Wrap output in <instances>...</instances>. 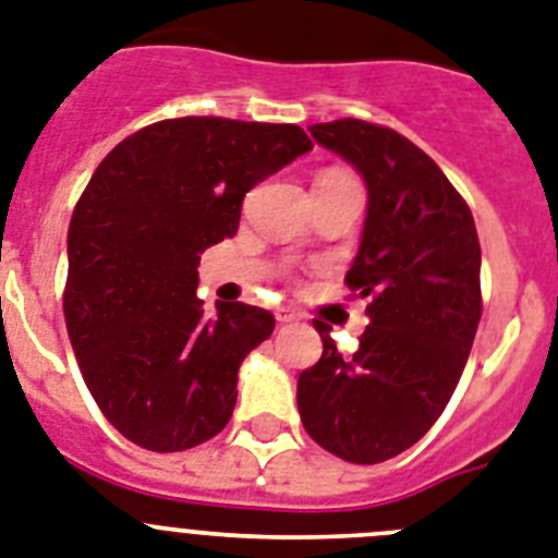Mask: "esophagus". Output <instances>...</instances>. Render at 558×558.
Returning a JSON list of instances; mask_svg holds the SVG:
<instances>
[{
	"label": "esophagus",
	"mask_w": 558,
	"mask_h": 558,
	"mask_svg": "<svg viewBox=\"0 0 558 558\" xmlns=\"http://www.w3.org/2000/svg\"><path fill=\"white\" fill-rule=\"evenodd\" d=\"M275 317H278V323H280V326H289V323H298V319H300V314L294 312V308H286V306H280L278 312H275Z\"/></svg>",
	"instance_id": "1"
}]
</instances>
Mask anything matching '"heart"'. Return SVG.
Wrapping results in <instances>:
<instances>
[{
  "label": "heart",
  "mask_w": 558,
  "mask_h": 558,
  "mask_svg": "<svg viewBox=\"0 0 558 558\" xmlns=\"http://www.w3.org/2000/svg\"><path fill=\"white\" fill-rule=\"evenodd\" d=\"M317 179H333V182H353V179L348 177L345 171H326V173H319Z\"/></svg>",
  "instance_id": "b5f03b06"
}]
</instances>
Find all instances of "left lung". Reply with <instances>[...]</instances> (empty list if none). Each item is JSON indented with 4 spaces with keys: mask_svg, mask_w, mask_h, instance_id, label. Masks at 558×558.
I'll use <instances>...</instances> for the list:
<instances>
[{
    "mask_svg": "<svg viewBox=\"0 0 558 558\" xmlns=\"http://www.w3.org/2000/svg\"><path fill=\"white\" fill-rule=\"evenodd\" d=\"M308 132L365 179L345 283L371 300V326L345 360L314 319L323 356L300 373V421L337 458L381 463L424 438L458 387L483 312L481 241L452 182L399 132L353 118Z\"/></svg>",
    "mask_w": 558,
    "mask_h": 558,
    "instance_id": "obj_1",
    "label": "left lung"
}]
</instances>
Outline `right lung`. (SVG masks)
I'll use <instances>...</instances> for the list:
<instances>
[{"mask_svg": "<svg viewBox=\"0 0 558 558\" xmlns=\"http://www.w3.org/2000/svg\"><path fill=\"white\" fill-rule=\"evenodd\" d=\"M312 151L300 125L162 120L111 148L66 235L64 317L92 399L151 452L219 435L275 317L196 298L198 255L239 232L246 191Z\"/></svg>", "mask_w": 558, "mask_h": 558, "instance_id": "1", "label": "right lung"}]
</instances>
